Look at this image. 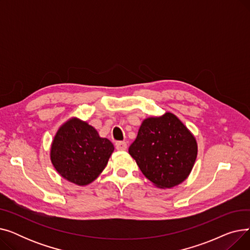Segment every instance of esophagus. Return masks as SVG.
I'll use <instances>...</instances> for the list:
<instances>
[{"label":"esophagus","instance_id":"obj_1","mask_svg":"<svg viewBox=\"0 0 250 250\" xmlns=\"http://www.w3.org/2000/svg\"><path fill=\"white\" fill-rule=\"evenodd\" d=\"M115 148L120 151H124L126 149V143L125 141H118L115 143Z\"/></svg>","mask_w":250,"mask_h":250}]
</instances>
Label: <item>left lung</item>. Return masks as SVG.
<instances>
[{
	"mask_svg": "<svg viewBox=\"0 0 250 250\" xmlns=\"http://www.w3.org/2000/svg\"><path fill=\"white\" fill-rule=\"evenodd\" d=\"M128 153L155 186L170 188L188 176L198 146L186 125L174 114L166 112L143 122Z\"/></svg>",
	"mask_w": 250,
	"mask_h": 250,
	"instance_id": "obj_1",
	"label": "left lung"
}]
</instances>
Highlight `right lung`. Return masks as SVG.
<instances>
[{
  "label": "right lung",
  "mask_w": 250,
  "mask_h": 250,
  "mask_svg": "<svg viewBox=\"0 0 250 250\" xmlns=\"http://www.w3.org/2000/svg\"><path fill=\"white\" fill-rule=\"evenodd\" d=\"M113 150L112 143L100 138L93 126L73 118L58 130L50 157L63 178L86 186L102 172Z\"/></svg>",
  "instance_id": "obj_1"
}]
</instances>
